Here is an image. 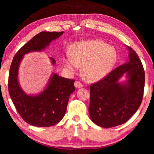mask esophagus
Masks as SVG:
<instances>
[{
	"mask_svg": "<svg viewBox=\"0 0 154 154\" xmlns=\"http://www.w3.org/2000/svg\"><path fill=\"white\" fill-rule=\"evenodd\" d=\"M74 85H75V87H76L77 89H80V88H83V84L81 83H80L79 81H75Z\"/></svg>",
	"mask_w": 154,
	"mask_h": 154,
	"instance_id": "34e87169",
	"label": "esophagus"
}]
</instances>
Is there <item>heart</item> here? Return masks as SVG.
Listing matches in <instances>:
<instances>
[{
    "label": "heart",
    "mask_w": 154,
    "mask_h": 154,
    "mask_svg": "<svg viewBox=\"0 0 154 154\" xmlns=\"http://www.w3.org/2000/svg\"><path fill=\"white\" fill-rule=\"evenodd\" d=\"M116 49L99 40H87L71 45V54L66 53L63 61L68 73L74 74L82 67V75L87 82L103 79L116 63Z\"/></svg>",
    "instance_id": "heart-1"
}]
</instances>
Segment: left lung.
Wrapping results in <instances>:
<instances>
[{"label": "left lung", "mask_w": 154, "mask_h": 154, "mask_svg": "<svg viewBox=\"0 0 154 154\" xmlns=\"http://www.w3.org/2000/svg\"><path fill=\"white\" fill-rule=\"evenodd\" d=\"M128 60L90 87L89 112L91 120L103 128L122 124L132 117L141 104L145 73L138 55L131 48ZM126 80L121 82L123 75Z\"/></svg>", "instance_id": "left-lung-1"}]
</instances>
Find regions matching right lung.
Returning <instances> with one entry per match:
<instances>
[{
	"instance_id": "add662e5",
	"label": "right lung",
	"mask_w": 154,
	"mask_h": 154,
	"mask_svg": "<svg viewBox=\"0 0 154 154\" xmlns=\"http://www.w3.org/2000/svg\"><path fill=\"white\" fill-rule=\"evenodd\" d=\"M63 32H42L21 48L13 58L10 67L8 92L14 106L22 119L38 127L54 126L65 114L69 98L75 88L74 80L52 73L44 89L38 94H27L19 83L20 65L26 54L45 50L51 42L60 38ZM52 65L55 60L50 57Z\"/></svg>"
}]
</instances>
